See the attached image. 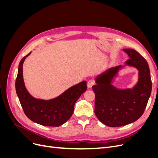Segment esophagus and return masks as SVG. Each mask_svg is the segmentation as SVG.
Returning <instances> with one entry per match:
<instances>
[{"label":"esophagus","mask_w":158,"mask_h":158,"mask_svg":"<svg viewBox=\"0 0 158 158\" xmlns=\"http://www.w3.org/2000/svg\"><path fill=\"white\" fill-rule=\"evenodd\" d=\"M95 84V82L93 80H89L87 83V86L88 88H91Z\"/></svg>","instance_id":"obj_1"}]
</instances>
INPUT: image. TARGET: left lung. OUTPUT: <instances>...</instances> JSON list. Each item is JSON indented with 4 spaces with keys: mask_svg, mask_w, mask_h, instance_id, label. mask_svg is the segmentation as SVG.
Instances as JSON below:
<instances>
[{
    "mask_svg": "<svg viewBox=\"0 0 158 158\" xmlns=\"http://www.w3.org/2000/svg\"><path fill=\"white\" fill-rule=\"evenodd\" d=\"M128 55L124 64L111 67L95 78V114L104 125L121 127L138 120L144 113L152 92L149 66L145 59L132 49H123ZM132 66L139 71L138 81L132 88L118 89L113 85L121 70Z\"/></svg>",
    "mask_w": 158,
    "mask_h": 158,
    "instance_id": "8db88e82",
    "label": "left lung"
}]
</instances>
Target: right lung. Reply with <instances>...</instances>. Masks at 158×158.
Masks as SVG:
<instances>
[{"label":"right lung","mask_w":158,"mask_h":158,"mask_svg":"<svg viewBox=\"0 0 158 158\" xmlns=\"http://www.w3.org/2000/svg\"><path fill=\"white\" fill-rule=\"evenodd\" d=\"M23 57L18 66L16 80V92L26 115L41 125L59 127L67 121L74 112V105L87 89L86 81H82L66 89L59 96L50 99L35 98L28 92L23 77Z\"/></svg>","instance_id":"right-lung-1"}]
</instances>
